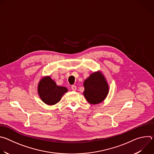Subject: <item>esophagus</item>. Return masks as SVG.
Listing matches in <instances>:
<instances>
[{
	"mask_svg": "<svg viewBox=\"0 0 154 154\" xmlns=\"http://www.w3.org/2000/svg\"><path fill=\"white\" fill-rule=\"evenodd\" d=\"M71 89H72V91H76V90H77V87H76V86H75V85H72V86H71Z\"/></svg>",
	"mask_w": 154,
	"mask_h": 154,
	"instance_id": "1",
	"label": "esophagus"
}]
</instances>
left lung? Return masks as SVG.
Instances as JSON below:
<instances>
[{
  "label": "left lung",
  "instance_id": "8db88e82",
  "mask_svg": "<svg viewBox=\"0 0 154 154\" xmlns=\"http://www.w3.org/2000/svg\"><path fill=\"white\" fill-rule=\"evenodd\" d=\"M83 95L90 103L96 105L103 102L109 92L106 80L100 71L90 74L83 82Z\"/></svg>",
  "mask_w": 154,
  "mask_h": 154
}]
</instances>
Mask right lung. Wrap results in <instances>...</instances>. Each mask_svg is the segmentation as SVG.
Segmentation results:
<instances>
[{
  "instance_id": "add662e5",
  "label": "right lung",
  "mask_w": 154,
  "mask_h": 154,
  "mask_svg": "<svg viewBox=\"0 0 154 154\" xmlns=\"http://www.w3.org/2000/svg\"><path fill=\"white\" fill-rule=\"evenodd\" d=\"M68 90L64 86H58L50 76L42 77L38 85V93L41 100L49 105L58 103Z\"/></svg>"
}]
</instances>
